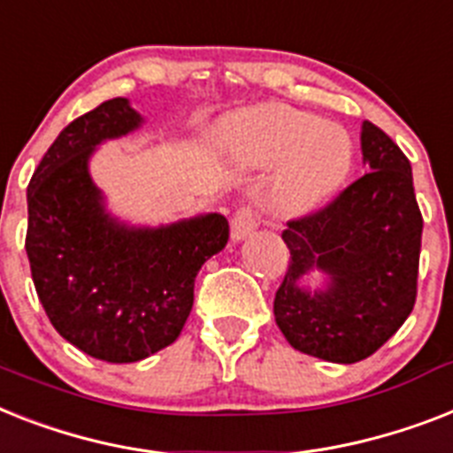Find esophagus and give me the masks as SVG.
<instances>
[{"label": "esophagus", "instance_id": "34e87169", "mask_svg": "<svg viewBox=\"0 0 453 453\" xmlns=\"http://www.w3.org/2000/svg\"><path fill=\"white\" fill-rule=\"evenodd\" d=\"M256 226H258V214L251 207H242L233 216V239L234 242H242V239H246L256 230Z\"/></svg>", "mask_w": 453, "mask_h": 453}]
</instances>
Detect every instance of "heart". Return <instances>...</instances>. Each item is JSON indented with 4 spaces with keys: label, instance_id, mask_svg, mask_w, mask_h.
<instances>
[{
    "label": "heart",
    "instance_id": "obj_1",
    "mask_svg": "<svg viewBox=\"0 0 453 453\" xmlns=\"http://www.w3.org/2000/svg\"><path fill=\"white\" fill-rule=\"evenodd\" d=\"M233 146L253 167L284 163L272 202L281 214H307L337 193L351 169V142L314 113L267 104L234 125Z\"/></svg>",
    "mask_w": 453,
    "mask_h": 453
}]
</instances>
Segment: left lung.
Wrapping results in <instances>:
<instances>
[{
    "instance_id": "1",
    "label": "left lung",
    "mask_w": 453,
    "mask_h": 453,
    "mask_svg": "<svg viewBox=\"0 0 453 453\" xmlns=\"http://www.w3.org/2000/svg\"><path fill=\"white\" fill-rule=\"evenodd\" d=\"M360 150L367 174L314 214L288 220L281 237L290 263L274 297L290 347L344 365L372 356L414 310L424 230L398 143L365 120ZM314 269L326 274L319 291L299 281Z\"/></svg>"
}]
</instances>
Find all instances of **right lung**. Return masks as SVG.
<instances>
[{
    "mask_svg": "<svg viewBox=\"0 0 453 453\" xmlns=\"http://www.w3.org/2000/svg\"><path fill=\"white\" fill-rule=\"evenodd\" d=\"M142 123L125 97L102 102L58 134L27 186L36 296L65 340L106 363H137L181 334L195 277L230 237L220 214L134 227L106 211L90 156Z\"/></svg>",
    "mask_w": 453,
    "mask_h": 453,
    "instance_id": "obj_1",
    "label": "right lung"
}]
</instances>
